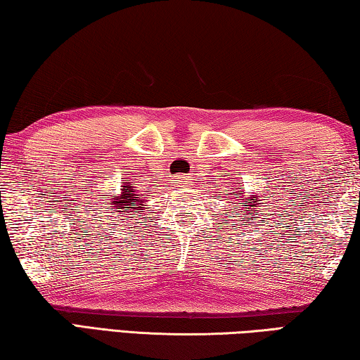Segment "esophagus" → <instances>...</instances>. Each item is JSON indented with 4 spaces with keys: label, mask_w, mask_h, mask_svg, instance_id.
Masks as SVG:
<instances>
[{
    "label": "esophagus",
    "mask_w": 360,
    "mask_h": 360,
    "mask_svg": "<svg viewBox=\"0 0 360 360\" xmlns=\"http://www.w3.org/2000/svg\"><path fill=\"white\" fill-rule=\"evenodd\" d=\"M176 179H179V180H176V181H179V184H184V181H185V176H181V175L176 176Z\"/></svg>",
    "instance_id": "obj_1"
}]
</instances>
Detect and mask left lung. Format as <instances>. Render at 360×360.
<instances>
[{
    "label": "left lung",
    "instance_id": "obj_1",
    "mask_svg": "<svg viewBox=\"0 0 360 360\" xmlns=\"http://www.w3.org/2000/svg\"><path fill=\"white\" fill-rule=\"evenodd\" d=\"M234 191L236 193H231V199H235L233 198V194L237 193L238 197L239 198L237 200V202H232V204H238V202H242V204H245L247 205V210L245 212H242L243 210V207H240V209H232L234 210V215H237L238 218H237V221L240 223V221H243V213H251V218H247L245 219V223H250V219H256V218H259V212H261V204H264V202H259V196H257V193H251L250 194V198H245V190H242V188H237V186H234ZM264 196V194H262ZM257 214L258 217H256L255 215ZM231 218V217H229Z\"/></svg>",
    "mask_w": 360,
    "mask_h": 360
}]
</instances>
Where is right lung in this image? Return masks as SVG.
I'll list each match as a JSON object with an SVG mask.
<instances>
[{"mask_svg":"<svg viewBox=\"0 0 360 360\" xmlns=\"http://www.w3.org/2000/svg\"><path fill=\"white\" fill-rule=\"evenodd\" d=\"M120 194H113L109 199L112 207V215H115L118 219H126L123 223H132L129 219H136L142 217V210L145 209V202L147 199L142 198L141 191L134 190L132 181H122V188H120Z\"/></svg>","mask_w":360,"mask_h":360,"instance_id":"add662e5","label":"right lung"}]
</instances>
